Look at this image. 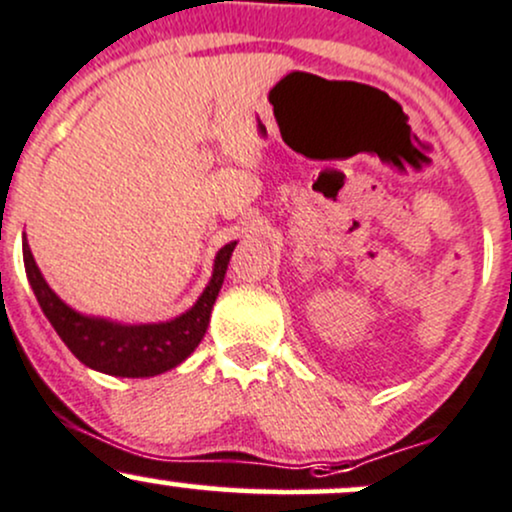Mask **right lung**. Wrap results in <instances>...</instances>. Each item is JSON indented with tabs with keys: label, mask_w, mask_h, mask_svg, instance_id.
<instances>
[{
	"label": "right lung",
	"mask_w": 512,
	"mask_h": 512,
	"mask_svg": "<svg viewBox=\"0 0 512 512\" xmlns=\"http://www.w3.org/2000/svg\"><path fill=\"white\" fill-rule=\"evenodd\" d=\"M235 245L238 243H228L218 250L211 282L187 313L170 320V323L153 325H119L101 318L80 316L77 311H72L41 277V269L36 267L26 238L24 267L43 313H46L55 333L60 335V340L70 347L72 355L97 372L140 379V376H155L177 367L196 350V345L206 335V328H209L211 308L223 286V277H226L228 260Z\"/></svg>",
	"instance_id": "add662e5"
}]
</instances>
